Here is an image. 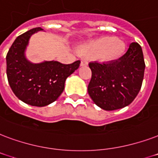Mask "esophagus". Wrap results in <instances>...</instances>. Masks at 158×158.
Wrapping results in <instances>:
<instances>
[{
	"mask_svg": "<svg viewBox=\"0 0 158 158\" xmlns=\"http://www.w3.org/2000/svg\"><path fill=\"white\" fill-rule=\"evenodd\" d=\"M88 62L85 59H81V66L83 67V66H87Z\"/></svg>",
	"mask_w": 158,
	"mask_h": 158,
	"instance_id": "34e87169",
	"label": "esophagus"
}]
</instances>
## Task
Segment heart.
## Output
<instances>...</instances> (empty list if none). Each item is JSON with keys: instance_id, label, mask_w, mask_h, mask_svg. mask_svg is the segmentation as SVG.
Wrapping results in <instances>:
<instances>
[{"instance_id": "b5f03b06", "label": "heart", "mask_w": 158, "mask_h": 158, "mask_svg": "<svg viewBox=\"0 0 158 158\" xmlns=\"http://www.w3.org/2000/svg\"><path fill=\"white\" fill-rule=\"evenodd\" d=\"M123 49V44L114 37H103L95 42L84 45L81 51L84 54L96 56L103 61L115 59Z\"/></svg>"}]
</instances>
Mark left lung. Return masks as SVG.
<instances>
[{"label": "left lung", "instance_id": "1", "mask_svg": "<svg viewBox=\"0 0 158 158\" xmlns=\"http://www.w3.org/2000/svg\"><path fill=\"white\" fill-rule=\"evenodd\" d=\"M92 75L88 93L105 110H114L131 104L141 89L145 62L141 46L132 43L118 59L89 63Z\"/></svg>", "mask_w": 158, "mask_h": 158}]
</instances>
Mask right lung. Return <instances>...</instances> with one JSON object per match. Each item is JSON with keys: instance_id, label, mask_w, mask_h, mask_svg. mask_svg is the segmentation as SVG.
<instances>
[{"instance_id": "obj_1", "label": "right lung", "mask_w": 158, "mask_h": 158, "mask_svg": "<svg viewBox=\"0 0 158 158\" xmlns=\"http://www.w3.org/2000/svg\"><path fill=\"white\" fill-rule=\"evenodd\" d=\"M40 27L15 39L6 55V74L12 91L24 103L43 107L57 100L64 90L66 79L80 66L81 61L62 64L57 61L32 63L25 57L29 38Z\"/></svg>"}]
</instances>
